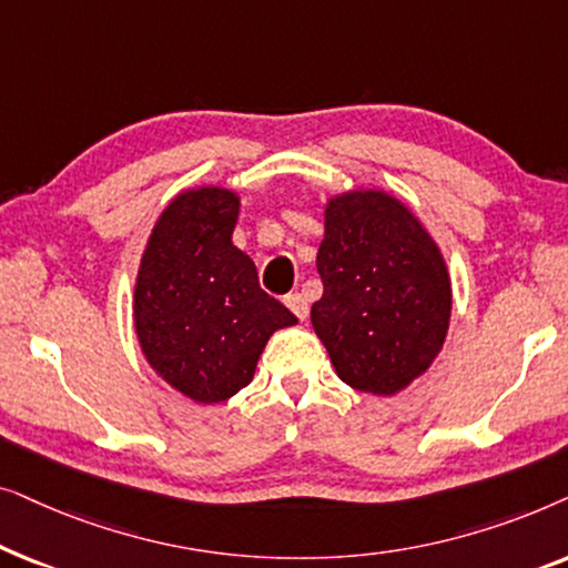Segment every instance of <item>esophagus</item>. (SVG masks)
<instances>
[{
    "label": "esophagus",
    "instance_id": "obj_1",
    "mask_svg": "<svg viewBox=\"0 0 568 568\" xmlns=\"http://www.w3.org/2000/svg\"><path fill=\"white\" fill-rule=\"evenodd\" d=\"M284 305L290 307L292 313L300 317V321H307V315H310V307H307V300L302 297V294H297V292L286 294V297H284Z\"/></svg>",
    "mask_w": 568,
    "mask_h": 568
}]
</instances>
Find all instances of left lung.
<instances>
[{
    "label": "left lung",
    "mask_w": 568,
    "mask_h": 568,
    "mask_svg": "<svg viewBox=\"0 0 568 568\" xmlns=\"http://www.w3.org/2000/svg\"><path fill=\"white\" fill-rule=\"evenodd\" d=\"M317 274L323 297L310 321L346 385L393 395L429 369L453 290L439 247L398 199L354 191L328 201Z\"/></svg>",
    "instance_id": "left-lung-1"
}]
</instances>
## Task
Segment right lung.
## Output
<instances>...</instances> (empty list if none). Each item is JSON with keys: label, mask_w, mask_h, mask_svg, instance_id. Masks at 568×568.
<instances>
[{"label": "right lung", "mask_w": 568, "mask_h": 568, "mask_svg": "<svg viewBox=\"0 0 568 568\" xmlns=\"http://www.w3.org/2000/svg\"><path fill=\"white\" fill-rule=\"evenodd\" d=\"M240 199L185 191L154 224L134 292V323L152 369L196 403H220L253 379L276 328L297 323L232 245Z\"/></svg>", "instance_id": "add662e5"}]
</instances>
